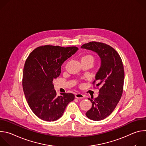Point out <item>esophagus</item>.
Returning a JSON list of instances; mask_svg holds the SVG:
<instances>
[{"instance_id":"1","label":"esophagus","mask_w":146,"mask_h":146,"mask_svg":"<svg viewBox=\"0 0 146 146\" xmlns=\"http://www.w3.org/2000/svg\"><path fill=\"white\" fill-rule=\"evenodd\" d=\"M84 96L80 93H77V94H75V98L77 99H82V98H84Z\"/></svg>"}]
</instances>
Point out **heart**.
Instances as JSON below:
<instances>
[{
  "label": "heart",
  "mask_w": 146,
  "mask_h": 146,
  "mask_svg": "<svg viewBox=\"0 0 146 146\" xmlns=\"http://www.w3.org/2000/svg\"><path fill=\"white\" fill-rule=\"evenodd\" d=\"M95 61L94 57L91 54H86L83 55L81 58V62H90L93 64Z\"/></svg>",
  "instance_id": "b5f03b06"
}]
</instances>
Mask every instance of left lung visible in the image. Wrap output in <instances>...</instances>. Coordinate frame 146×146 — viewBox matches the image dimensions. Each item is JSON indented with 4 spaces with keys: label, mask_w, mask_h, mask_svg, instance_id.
Instances as JSON below:
<instances>
[{
    "label": "left lung",
    "mask_w": 146,
    "mask_h": 146,
    "mask_svg": "<svg viewBox=\"0 0 146 146\" xmlns=\"http://www.w3.org/2000/svg\"><path fill=\"white\" fill-rule=\"evenodd\" d=\"M81 47L96 52L101 59V66L92 82L100 86L99 95L88 98L92 106L86 115L94 121L102 120L111 114L121 98L124 82L122 61L118 53L105 43L91 41Z\"/></svg>",
    "instance_id": "8db88e82"
}]
</instances>
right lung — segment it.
Masks as SVG:
<instances>
[{"mask_svg":"<svg viewBox=\"0 0 146 146\" xmlns=\"http://www.w3.org/2000/svg\"><path fill=\"white\" fill-rule=\"evenodd\" d=\"M78 50L46 45L35 48L24 67L23 87L32 111L39 118L54 121L63 115L68 104L74 99L72 93L56 96L52 81L60 74L62 64Z\"/></svg>","mask_w":146,"mask_h":146,"instance_id":"1","label":"right lung"}]
</instances>
